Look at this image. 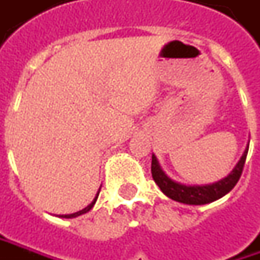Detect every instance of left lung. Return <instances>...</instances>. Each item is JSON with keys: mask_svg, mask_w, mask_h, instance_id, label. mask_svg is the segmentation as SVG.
Listing matches in <instances>:
<instances>
[{"mask_svg": "<svg viewBox=\"0 0 260 260\" xmlns=\"http://www.w3.org/2000/svg\"><path fill=\"white\" fill-rule=\"evenodd\" d=\"M247 151L249 148H246L243 152L240 161L236 164V167L233 169V172L227 177L221 179L218 182L212 183V185H205V186H186V185H180L176 183L172 179H169L164 175L163 170L160 169L158 161L155 158V155H152L151 161V175L154 182L158 185L161 189L164 195L182 202V204H187V205H204V204H209L214 202L217 199H220L224 195H227L233 187L236 186V183L239 182L240 176H242L243 167H244V161L247 157Z\"/></svg>", "mask_w": 260, "mask_h": 260, "instance_id": "left-lung-1", "label": "left lung"}]
</instances>
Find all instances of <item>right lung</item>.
I'll list each match as a JSON object with an SVG mask.
<instances>
[{"instance_id": "obj_1", "label": "right lung", "mask_w": 260, "mask_h": 260, "mask_svg": "<svg viewBox=\"0 0 260 260\" xmlns=\"http://www.w3.org/2000/svg\"><path fill=\"white\" fill-rule=\"evenodd\" d=\"M99 192H100V189H99ZM99 192H97V195L96 198L93 199V202L88 205V207H85L84 209H81V211H78V212H74V214H68V215H61L62 218H74V217H78V215H81V214H85V212H88L90 209L93 208V205L96 204V201H97V197H99Z\"/></svg>"}]
</instances>
